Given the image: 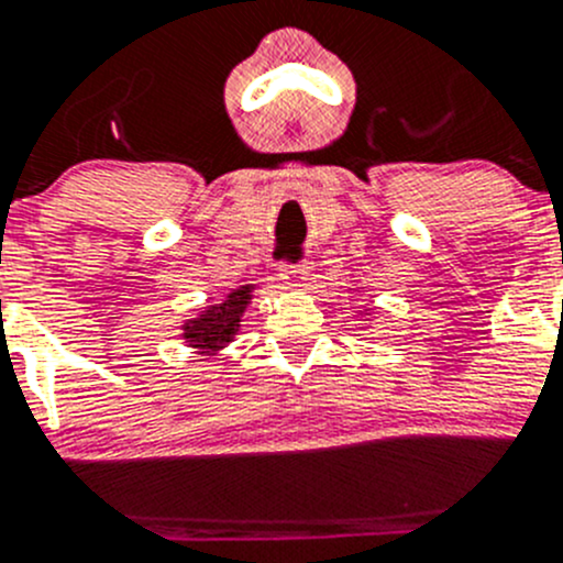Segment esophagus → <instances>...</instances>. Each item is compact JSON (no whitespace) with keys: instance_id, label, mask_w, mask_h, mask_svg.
<instances>
[{"instance_id":"esophagus-1","label":"esophagus","mask_w":563,"mask_h":563,"mask_svg":"<svg viewBox=\"0 0 563 563\" xmlns=\"http://www.w3.org/2000/svg\"><path fill=\"white\" fill-rule=\"evenodd\" d=\"M310 275V266L308 264H297V266H280V280L286 283L288 288H299L305 286Z\"/></svg>"}]
</instances>
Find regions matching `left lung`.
Masks as SVG:
<instances>
[{"instance_id":"obj_1","label":"left lung","mask_w":563,"mask_h":563,"mask_svg":"<svg viewBox=\"0 0 563 563\" xmlns=\"http://www.w3.org/2000/svg\"><path fill=\"white\" fill-rule=\"evenodd\" d=\"M356 313H360L362 318H365V321H371V313H373V310H371V308H360V310H356Z\"/></svg>"}]
</instances>
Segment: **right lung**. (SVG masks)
<instances>
[{"label": "right lung", "instance_id": "right-lung-1", "mask_svg": "<svg viewBox=\"0 0 563 563\" xmlns=\"http://www.w3.org/2000/svg\"><path fill=\"white\" fill-rule=\"evenodd\" d=\"M255 283H245V286L229 291V297L220 299L218 305H207L201 313L181 321V340H185L187 349H192V354L201 356V360H212L229 343H234V338L240 334L242 316L253 302Z\"/></svg>", "mask_w": 563, "mask_h": 563}]
</instances>
